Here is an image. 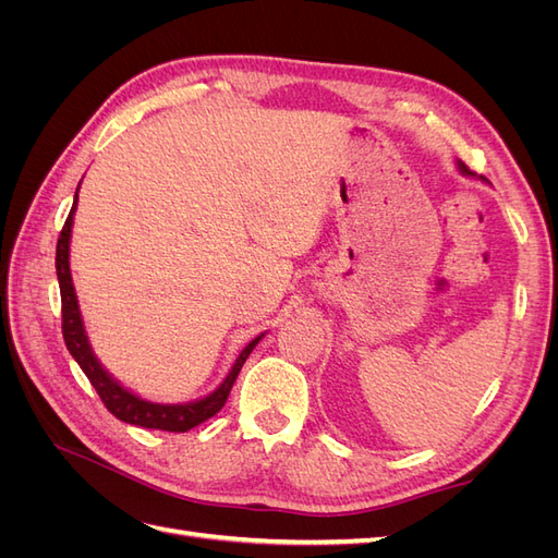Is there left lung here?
I'll return each mask as SVG.
<instances>
[{"label":"left lung","instance_id":"1","mask_svg":"<svg viewBox=\"0 0 558 558\" xmlns=\"http://www.w3.org/2000/svg\"><path fill=\"white\" fill-rule=\"evenodd\" d=\"M459 170H461L463 174H470V170H468V165H463V162H459Z\"/></svg>","mask_w":558,"mask_h":558}]
</instances>
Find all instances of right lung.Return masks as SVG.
I'll use <instances>...</instances> for the list:
<instances>
[{
  "instance_id": "right-lung-1",
  "label": "right lung",
  "mask_w": 558,
  "mask_h": 558,
  "mask_svg": "<svg viewBox=\"0 0 558 558\" xmlns=\"http://www.w3.org/2000/svg\"><path fill=\"white\" fill-rule=\"evenodd\" d=\"M78 197V193H76ZM76 197L70 216L60 230L58 238V248H56V269H58V281H60V300H62V337L64 344L70 349V353L74 356V361L81 365L83 373L90 379V384L95 386L97 396L102 398L105 408L116 416L125 421V424H134L142 428H156V430H170V433H185L199 424H205L207 418H211L214 414L221 412V408L226 404L232 384L238 379L240 369L244 365V361L248 359V353L253 351V347L258 344L260 337L248 342V347L240 353L238 363L232 365L230 375L226 377V381L216 388L211 396H207L205 400H197L191 404H156V402H146L137 396H132L130 391L113 381L102 365L97 363V359L93 356L90 344L86 330H83L81 324V314H78V302H76V293H74V283H72V272H70V238H72V221H74V209H76Z\"/></svg>"
}]
</instances>
